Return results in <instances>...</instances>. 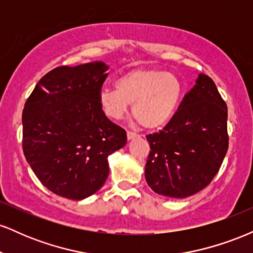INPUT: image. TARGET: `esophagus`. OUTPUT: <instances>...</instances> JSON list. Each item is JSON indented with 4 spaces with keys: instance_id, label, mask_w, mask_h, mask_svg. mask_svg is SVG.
Listing matches in <instances>:
<instances>
[{
    "instance_id": "1",
    "label": "esophagus",
    "mask_w": 253,
    "mask_h": 253,
    "mask_svg": "<svg viewBox=\"0 0 253 253\" xmlns=\"http://www.w3.org/2000/svg\"><path fill=\"white\" fill-rule=\"evenodd\" d=\"M136 136H139V135L134 132H127V139H128V140H132V139L136 138Z\"/></svg>"
}]
</instances>
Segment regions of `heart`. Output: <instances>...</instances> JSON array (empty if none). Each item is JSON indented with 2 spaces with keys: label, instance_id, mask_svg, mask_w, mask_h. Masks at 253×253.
Masks as SVG:
<instances>
[{
  "label": "heart",
  "instance_id": "b5f03b06",
  "mask_svg": "<svg viewBox=\"0 0 253 253\" xmlns=\"http://www.w3.org/2000/svg\"><path fill=\"white\" fill-rule=\"evenodd\" d=\"M115 85L98 94L104 114L120 120L133 104V115L147 129L161 128L169 123L183 96L181 80L159 69H133L121 75Z\"/></svg>",
  "mask_w": 253,
  "mask_h": 253
}]
</instances>
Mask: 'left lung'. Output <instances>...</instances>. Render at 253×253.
<instances>
[{
	"mask_svg": "<svg viewBox=\"0 0 253 253\" xmlns=\"http://www.w3.org/2000/svg\"><path fill=\"white\" fill-rule=\"evenodd\" d=\"M146 139L145 178L155 193L184 199L207 187L228 149L227 106L213 80L200 74L169 124Z\"/></svg>",
	"mask_w": 253,
	"mask_h": 253,
	"instance_id": "left-lung-1",
	"label": "left lung"
}]
</instances>
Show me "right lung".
I'll return each mask as SVG.
<instances>
[{
	"instance_id": "add662e5",
	"label": "right lung",
	"mask_w": 253,
	"mask_h": 253,
	"mask_svg": "<svg viewBox=\"0 0 253 253\" xmlns=\"http://www.w3.org/2000/svg\"><path fill=\"white\" fill-rule=\"evenodd\" d=\"M108 65L53 69L37 83L22 112V149L39 181L57 195L83 200L109 173L108 156L127 143L98 103Z\"/></svg>"
}]
</instances>
